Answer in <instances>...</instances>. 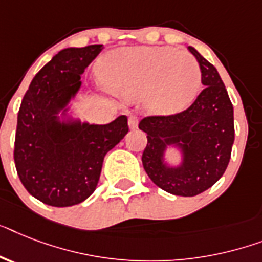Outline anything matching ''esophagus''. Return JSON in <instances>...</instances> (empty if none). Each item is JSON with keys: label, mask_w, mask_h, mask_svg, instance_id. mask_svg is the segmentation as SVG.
Segmentation results:
<instances>
[{"label": "esophagus", "mask_w": 262, "mask_h": 262, "mask_svg": "<svg viewBox=\"0 0 262 262\" xmlns=\"http://www.w3.org/2000/svg\"><path fill=\"white\" fill-rule=\"evenodd\" d=\"M138 124H139V120L136 116H129L128 118V127L131 129H136L138 128Z\"/></svg>", "instance_id": "1"}]
</instances>
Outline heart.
Instances as JSON below:
<instances>
[{"label":"heart","mask_w":262,"mask_h":262,"mask_svg":"<svg viewBox=\"0 0 262 262\" xmlns=\"http://www.w3.org/2000/svg\"><path fill=\"white\" fill-rule=\"evenodd\" d=\"M108 92L123 99L144 95L147 110L159 115L181 111L201 85V69L193 56L168 47H135L112 51L99 62Z\"/></svg>","instance_id":"obj_1"}]
</instances>
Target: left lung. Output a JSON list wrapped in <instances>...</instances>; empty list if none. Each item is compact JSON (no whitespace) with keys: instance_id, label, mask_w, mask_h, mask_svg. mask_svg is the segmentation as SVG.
Returning a JSON list of instances; mask_svg holds the SVG:
<instances>
[{"instance_id":"left-lung-1","label":"left lung","mask_w":262,"mask_h":262,"mask_svg":"<svg viewBox=\"0 0 262 262\" xmlns=\"http://www.w3.org/2000/svg\"><path fill=\"white\" fill-rule=\"evenodd\" d=\"M201 81L205 85L187 110L170 116H147L139 128L147 134L142 155L147 175L158 187L181 196H194L210 189L228 167L234 142L233 104L213 64L193 47ZM175 148L178 165L165 161V151Z\"/></svg>"}]
</instances>
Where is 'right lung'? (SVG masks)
Returning a JSON list of instances; mask_svg holds the SVG:
<instances>
[{"label": "right lung", "instance_id": "1", "mask_svg": "<svg viewBox=\"0 0 262 262\" xmlns=\"http://www.w3.org/2000/svg\"><path fill=\"white\" fill-rule=\"evenodd\" d=\"M104 48L101 44L66 48L33 77L17 116L14 163L29 194L55 207L73 206L94 193L101 166L128 133L127 116L108 124L75 118L71 100L81 75Z\"/></svg>", "mask_w": 262, "mask_h": 262}]
</instances>
